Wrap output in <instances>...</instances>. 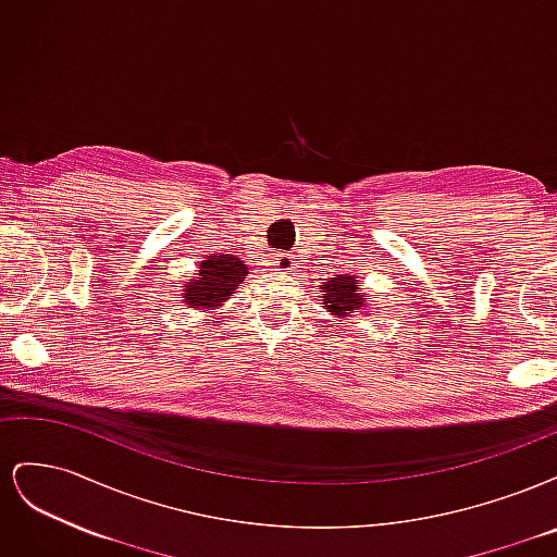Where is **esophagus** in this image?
<instances>
[{
	"mask_svg": "<svg viewBox=\"0 0 557 557\" xmlns=\"http://www.w3.org/2000/svg\"><path fill=\"white\" fill-rule=\"evenodd\" d=\"M295 267H297V260L290 256V252H274L272 256V269H276V272L288 274V272H295Z\"/></svg>",
	"mask_w": 557,
	"mask_h": 557,
	"instance_id": "obj_1",
	"label": "esophagus"
}]
</instances>
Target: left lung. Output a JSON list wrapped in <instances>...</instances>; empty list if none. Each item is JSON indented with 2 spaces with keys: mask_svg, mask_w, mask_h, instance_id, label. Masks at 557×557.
Instances as JSON below:
<instances>
[{
  "mask_svg": "<svg viewBox=\"0 0 557 557\" xmlns=\"http://www.w3.org/2000/svg\"><path fill=\"white\" fill-rule=\"evenodd\" d=\"M323 305L334 318H346L348 313H358L364 309V301L369 299L360 288L356 276L339 274L336 278H323Z\"/></svg>",
  "mask_w": 557,
  "mask_h": 557,
  "instance_id": "8db88e82",
  "label": "left lung"
}]
</instances>
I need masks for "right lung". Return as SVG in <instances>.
I'll use <instances>...</instances> for the list:
<instances>
[{
    "instance_id": "right-lung-1",
    "label": "right lung",
    "mask_w": 557,
    "mask_h": 557,
    "mask_svg": "<svg viewBox=\"0 0 557 557\" xmlns=\"http://www.w3.org/2000/svg\"><path fill=\"white\" fill-rule=\"evenodd\" d=\"M248 267L237 256L213 252L197 267V276L183 285V301L190 309H215L221 307L237 285L246 278Z\"/></svg>"
}]
</instances>
